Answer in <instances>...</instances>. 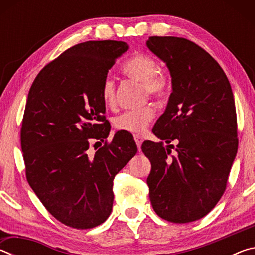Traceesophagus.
<instances>
[{"mask_svg": "<svg viewBox=\"0 0 255 255\" xmlns=\"http://www.w3.org/2000/svg\"><path fill=\"white\" fill-rule=\"evenodd\" d=\"M133 139H135V141H136V145H137L138 149L140 150V146H141V144H143V137L139 136V135H135V136H133Z\"/></svg>", "mask_w": 255, "mask_h": 255, "instance_id": "1", "label": "esophagus"}]
</instances>
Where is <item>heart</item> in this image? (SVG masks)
I'll list each match as a JSON object with an SVG mask.
<instances>
[{
  "label": "heart",
  "mask_w": 255,
  "mask_h": 255,
  "mask_svg": "<svg viewBox=\"0 0 255 255\" xmlns=\"http://www.w3.org/2000/svg\"><path fill=\"white\" fill-rule=\"evenodd\" d=\"M124 72L128 76L144 83L145 94L155 98L165 97L170 89L167 77L161 74L158 63L147 55L133 56L124 65ZM102 99L107 106L116 103V85L111 77H107L102 85ZM154 117L152 106H145L138 109L126 110L115 118V126L120 130L139 133L143 132Z\"/></svg>",
  "instance_id": "b5f03b06"
}]
</instances>
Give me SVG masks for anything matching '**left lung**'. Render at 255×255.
<instances>
[{
  "label": "left lung",
  "instance_id": "left-lung-1",
  "mask_svg": "<svg viewBox=\"0 0 255 255\" xmlns=\"http://www.w3.org/2000/svg\"><path fill=\"white\" fill-rule=\"evenodd\" d=\"M146 45L166 64L172 83L165 111L153 128L161 141L147 140L141 146L152 164L150 204L165 221L195 222L221 199L236 156L233 91L223 68L195 42L149 37ZM174 139L175 148L168 145ZM171 148L176 149L173 155Z\"/></svg>",
  "mask_w": 255,
  "mask_h": 255
}]
</instances>
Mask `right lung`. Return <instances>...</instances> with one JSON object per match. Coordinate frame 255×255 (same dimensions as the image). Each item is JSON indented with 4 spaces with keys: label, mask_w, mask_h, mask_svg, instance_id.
I'll return each instance as SVG.
<instances>
[{
    "label": "right lung",
    "mask_w": 255,
    "mask_h": 255,
    "mask_svg": "<svg viewBox=\"0 0 255 255\" xmlns=\"http://www.w3.org/2000/svg\"><path fill=\"white\" fill-rule=\"evenodd\" d=\"M124 41H85L46 65L28 94L21 148L30 187L60 223L86 230L107 221L116 174L135 156L132 136L117 131L90 157V141L109 136L102 85L128 50Z\"/></svg>",
    "instance_id": "right-lung-1"
}]
</instances>
